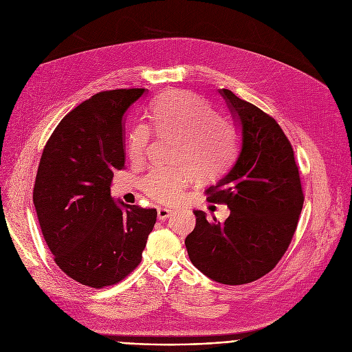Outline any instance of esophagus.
<instances>
[{
	"label": "esophagus",
	"mask_w": 352,
	"mask_h": 352,
	"mask_svg": "<svg viewBox=\"0 0 352 352\" xmlns=\"http://www.w3.org/2000/svg\"><path fill=\"white\" fill-rule=\"evenodd\" d=\"M171 213H173V210L168 209V208H159V209H157V217H159V220H166Z\"/></svg>",
	"instance_id": "1"
}]
</instances>
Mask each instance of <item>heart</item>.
I'll return each instance as SVG.
<instances>
[{"label":"heart","mask_w":352,"mask_h":352,"mask_svg":"<svg viewBox=\"0 0 352 352\" xmlns=\"http://www.w3.org/2000/svg\"><path fill=\"white\" fill-rule=\"evenodd\" d=\"M148 117L162 136H175L174 162L178 167H153L142 179L147 196L162 204L178 202L193 178H214L234 162L239 132L235 124L216 113L210 103L186 90L160 94L150 104ZM152 129L144 122L133 125L128 133L126 150L131 162L140 164L148 155Z\"/></svg>","instance_id":"heart-1"}]
</instances>
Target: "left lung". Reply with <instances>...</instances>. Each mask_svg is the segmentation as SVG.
<instances>
[{
	"instance_id": "left-lung-1",
	"label": "left lung",
	"mask_w": 352,
	"mask_h": 352,
	"mask_svg": "<svg viewBox=\"0 0 352 352\" xmlns=\"http://www.w3.org/2000/svg\"><path fill=\"white\" fill-rule=\"evenodd\" d=\"M241 133L234 166L208 190L226 204L224 223L195 210L196 226L185 238L193 266L213 281L239 285L267 274L285 254L304 205L294 150L274 118L220 89Z\"/></svg>"
}]
</instances>
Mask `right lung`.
Returning <instances> with one entry per match:
<instances>
[{
	"mask_svg": "<svg viewBox=\"0 0 352 352\" xmlns=\"http://www.w3.org/2000/svg\"><path fill=\"white\" fill-rule=\"evenodd\" d=\"M146 89L100 91L67 114L40 159L33 204L58 267L103 288L142 261L157 212L111 196L114 170L125 166L124 116Z\"/></svg>",
	"mask_w": 352,
	"mask_h": 352,
	"instance_id": "1",
	"label": "right lung"
}]
</instances>
